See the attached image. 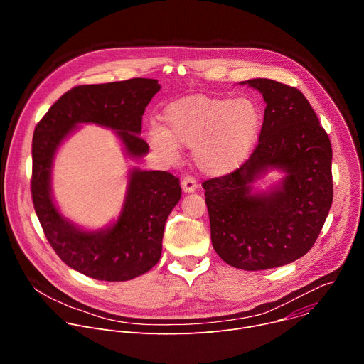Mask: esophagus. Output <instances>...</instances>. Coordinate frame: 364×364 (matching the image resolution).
I'll return each mask as SVG.
<instances>
[{"instance_id":"34e87169","label":"esophagus","mask_w":364,"mask_h":364,"mask_svg":"<svg viewBox=\"0 0 364 364\" xmlns=\"http://www.w3.org/2000/svg\"><path fill=\"white\" fill-rule=\"evenodd\" d=\"M181 188L184 193H193L197 188V181L193 177H184L181 180Z\"/></svg>"}]
</instances>
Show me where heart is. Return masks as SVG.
<instances>
[{
	"mask_svg": "<svg viewBox=\"0 0 364 364\" xmlns=\"http://www.w3.org/2000/svg\"><path fill=\"white\" fill-rule=\"evenodd\" d=\"M164 128L151 125L148 141L166 160H176L178 146L194 148L197 167L209 176H225L252 155L262 128V114L250 97L191 95L171 102L163 112Z\"/></svg>",
	"mask_w": 364,
	"mask_h": 364,
	"instance_id": "heart-1",
	"label": "heart"
}]
</instances>
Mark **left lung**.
<instances>
[{
	"label": "left lung",
	"mask_w": 364,
	"mask_h": 364,
	"mask_svg": "<svg viewBox=\"0 0 364 364\" xmlns=\"http://www.w3.org/2000/svg\"><path fill=\"white\" fill-rule=\"evenodd\" d=\"M267 103L259 142L236 171L203 183L212 243L226 264L262 271L291 264L316 243L333 203L331 142L306 97L271 79L240 82ZM277 169L283 178L259 192Z\"/></svg>",
	"instance_id": "8db88e82"
}]
</instances>
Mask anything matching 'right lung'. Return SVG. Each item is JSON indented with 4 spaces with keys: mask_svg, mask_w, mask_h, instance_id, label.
Segmentation results:
<instances>
[{
    "mask_svg": "<svg viewBox=\"0 0 364 364\" xmlns=\"http://www.w3.org/2000/svg\"><path fill=\"white\" fill-rule=\"evenodd\" d=\"M160 89L159 80L142 77L76 86L51 105L34 129V210L62 261L93 279L128 281L157 265L167 218L181 197L180 181L167 171L131 168L118 219L102 229L87 230L65 218L55 203V157L80 124H95L115 131L128 159H142L149 149L139 136L142 115Z\"/></svg>",
    "mask_w": 364,
    "mask_h": 364,
    "instance_id": "obj_1",
    "label": "right lung"
}]
</instances>
